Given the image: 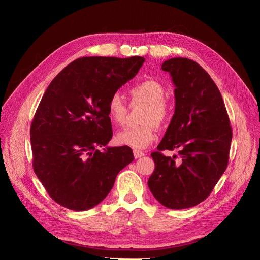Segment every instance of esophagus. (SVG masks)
<instances>
[{"label": "esophagus", "mask_w": 260, "mask_h": 260, "mask_svg": "<svg viewBox=\"0 0 260 260\" xmlns=\"http://www.w3.org/2000/svg\"><path fill=\"white\" fill-rule=\"evenodd\" d=\"M144 156V153H142V152H140V151H134V157L136 158V159H138V158H141V157H143Z\"/></svg>", "instance_id": "esophagus-1"}]
</instances>
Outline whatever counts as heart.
Listing matches in <instances>:
<instances>
[{
    "instance_id": "heart-1",
    "label": "heart",
    "mask_w": 260,
    "mask_h": 260,
    "mask_svg": "<svg viewBox=\"0 0 260 260\" xmlns=\"http://www.w3.org/2000/svg\"><path fill=\"white\" fill-rule=\"evenodd\" d=\"M131 97L134 102L145 103L141 122L139 126L126 127L116 135L118 144L126 145L132 148L144 149L151 145L157 137L158 126H163L170 119L171 107L163 99L166 89L159 82L146 80L134 85L129 89ZM127 107L119 92L111 95L107 102V116L113 124L122 125L125 122Z\"/></svg>"
}]
</instances>
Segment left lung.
<instances>
[{"mask_svg":"<svg viewBox=\"0 0 260 260\" xmlns=\"http://www.w3.org/2000/svg\"><path fill=\"white\" fill-rule=\"evenodd\" d=\"M161 68L175 85V113L158 152L151 155L155 171L147 184L162 206L188 209L207 199L224 173L232 128L219 89L199 64L173 58ZM165 149H179L181 160L161 154Z\"/></svg>","mask_w":260,"mask_h":260,"instance_id":"8db88e82","label":"left lung"}]
</instances>
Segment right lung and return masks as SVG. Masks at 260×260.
I'll return each instance as SVG.
<instances>
[{
    "instance_id": "obj_1",
    "label": "right lung",
    "mask_w": 260,
    "mask_h": 260,
    "mask_svg": "<svg viewBox=\"0 0 260 260\" xmlns=\"http://www.w3.org/2000/svg\"><path fill=\"white\" fill-rule=\"evenodd\" d=\"M144 61L138 56L80 58L45 90L30 126L32 167L60 206L74 211L95 207L134 160L128 146H106L113 136L107 102Z\"/></svg>"
}]
</instances>
